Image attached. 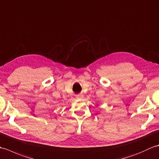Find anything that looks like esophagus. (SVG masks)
<instances>
[{"instance_id":"34e87169","label":"esophagus","mask_w":159,"mask_h":159,"mask_svg":"<svg viewBox=\"0 0 159 159\" xmlns=\"http://www.w3.org/2000/svg\"><path fill=\"white\" fill-rule=\"evenodd\" d=\"M83 96L82 95H80V94H79V95H77L76 96V98L78 99V100H82L83 99Z\"/></svg>"}]
</instances>
